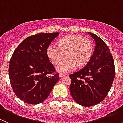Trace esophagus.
Masks as SVG:
<instances>
[{"instance_id": "1", "label": "esophagus", "mask_w": 123, "mask_h": 123, "mask_svg": "<svg viewBox=\"0 0 123 123\" xmlns=\"http://www.w3.org/2000/svg\"><path fill=\"white\" fill-rule=\"evenodd\" d=\"M65 75H66V74H63V73H60L59 75V77H62L65 76Z\"/></svg>"}]
</instances>
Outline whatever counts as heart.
Listing matches in <instances>:
<instances>
[{
    "label": "heart",
    "instance_id": "b5f03b06",
    "mask_svg": "<svg viewBox=\"0 0 123 123\" xmlns=\"http://www.w3.org/2000/svg\"><path fill=\"white\" fill-rule=\"evenodd\" d=\"M94 47L92 42L78 34L65 36L58 40V46L50 44L47 48L46 55L54 65H56L65 56L67 59L57 66L59 73H66L85 68L93 56Z\"/></svg>",
    "mask_w": 123,
    "mask_h": 123
}]
</instances>
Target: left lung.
<instances>
[{"instance_id":"1","label":"left lung","mask_w":123,"mask_h":123,"mask_svg":"<svg viewBox=\"0 0 123 123\" xmlns=\"http://www.w3.org/2000/svg\"><path fill=\"white\" fill-rule=\"evenodd\" d=\"M96 46L90 62L79 71L69 75V90L74 100L83 106H91L102 101L110 91L115 77L114 59L105 42L88 33Z\"/></svg>"}]
</instances>
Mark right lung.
Returning <instances> with one entry per match:
<instances>
[{"label": "right lung", "mask_w": 123, "mask_h": 123, "mask_svg": "<svg viewBox=\"0 0 123 123\" xmlns=\"http://www.w3.org/2000/svg\"><path fill=\"white\" fill-rule=\"evenodd\" d=\"M59 33H38L23 40L11 58L9 76L13 91L25 103L37 104L49 96L59 80V74L47 76L55 71L46 55L47 48Z\"/></svg>", "instance_id": "obj_1"}]
</instances>
